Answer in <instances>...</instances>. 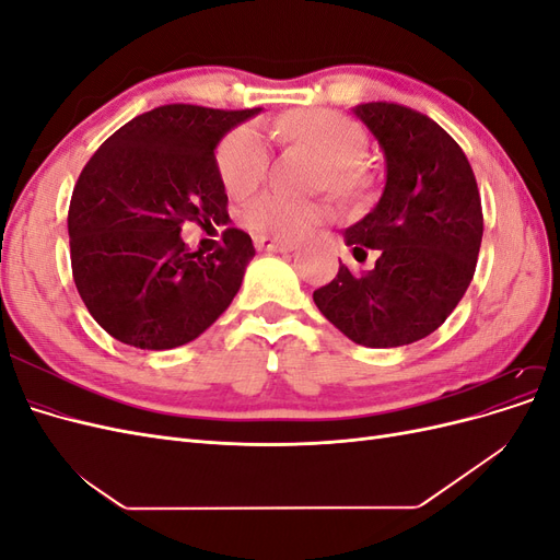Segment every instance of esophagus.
Wrapping results in <instances>:
<instances>
[{
	"instance_id": "34e87169",
	"label": "esophagus",
	"mask_w": 560,
	"mask_h": 560,
	"mask_svg": "<svg viewBox=\"0 0 560 560\" xmlns=\"http://www.w3.org/2000/svg\"><path fill=\"white\" fill-rule=\"evenodd\" d=\"M254 247H257V249H268V252H292L296 245L294 243H287V241L268 238V235H257V238H254Z\"/></svg>"
}]
</instances>
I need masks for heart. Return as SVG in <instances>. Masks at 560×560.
Instances as JSON below:
<instances>
[{
	"label": "heart",
	"instance_id": "b5f03b06",
	"mask_svg": "<svg viewBox=\"0 0 560 560\" xmlns=\"http://www.w3.org/2000/svg\"><path fill=\"white\" fill-rule=\"evenodd\" d=\"M280 132L325 161L322 184L341 196H354L364 189L366 175L362 159L366 156V135L348 116L327 109L299 112L276 124ZM268 138L257 124H243L229 130L217 147V173L226 191L247 196L264 182L268 173ZM327 214V208L311 200H294L276 191H264L245 202L241 210L243 226L249 233L268 238H296Z\"/></svg>",
	"mask_w": 560,
	"mask_h": 560
}]
</instances>
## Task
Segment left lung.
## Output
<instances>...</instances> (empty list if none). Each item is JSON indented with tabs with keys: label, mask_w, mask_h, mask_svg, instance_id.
<instances>
[{
	"label": "left lung",
	"mask_w": 560,
	"mask_h": 560,
	"mask_svg": "<svg viewBox=\"0 0 560 560\" xmlns=\"http://www.w3.org/2000/svg\"><path fill=\"white\" fill-rule=\"evenodd\" d=\"M354 114L383 147L387 179L378 206L346 229V245L358 261L374 254L376 266L341 264L313 301L350 341L399 348L442 327L467 292L483 235L481 196L465 151L430 116L397 103Z\"/></svg>",
	"instance_id": "obj_1"
}]
</instances>
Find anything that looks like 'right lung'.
Listing matches in <instances>:
<instances>
[{
	"instance_id": "add662e5",
	"label": "right lung",
	"mask_w": 560,
	"mask_h": 560,
	"mask_svg": "<svg viewBox=\"0 0 560 560\" xmlns=\"http://www.w3.org/2000/svg\"><path fill=\"white\" fill-rule=\"evenodd\" d=\"M257 112L163 105L118 128L83 165L67 212L72 276L116 341L184 346L238 294L254 257L249 235L229 226L224 245L202 254L179 231L229 219L214 147Z\"/></svg>"
}]
</instances>
